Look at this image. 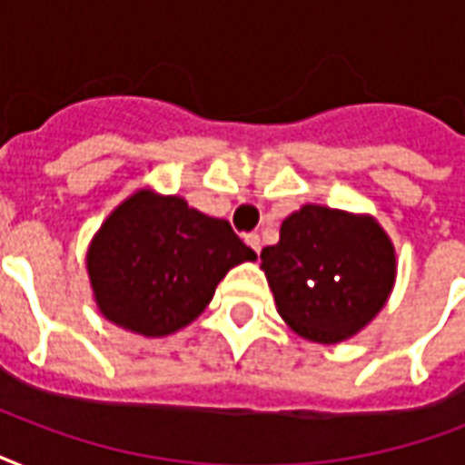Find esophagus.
Returning <instances> with one entry per match:
<instances>
[{"label":"esophagus","instance_id":"34e87169","mask_svg":"<svg viewBox=\"0 0 465 465\" xmlns=\"http://www.w3.org/2000/svg\"><path fill=\"white\" fill-rule=\"evenodd\" d=\"M246 243L251 248H253L255 253H261V248H262V241H261V236H258V233H248L246 236Z\"/></svg>","mask_w":465,"mask_h":465}]
</instances>
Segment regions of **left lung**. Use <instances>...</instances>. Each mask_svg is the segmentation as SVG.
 Returning <instances> with one entry per match:
<instances>
[{
    "instance_id": "obj_1",
    "label": "left lung",
    "mask_w": 465,
    "mask_h": 465,
    "mask_svg": "<svg viewBox=\"0 0 465 465\" xmlns=\"http://www.w3.org/2000/svg\"><path fill=\"white\" fill-rule=\"evenodd\" d=\"M261 261L284 323L323 345L357 335L396 282V251L379 222L323 204L292 212Z\"/></svg>"
}]
</instances>
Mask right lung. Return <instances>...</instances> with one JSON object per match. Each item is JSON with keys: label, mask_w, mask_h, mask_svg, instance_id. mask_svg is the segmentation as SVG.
<instances>
[{"label": "right lung", "mask_w": 465, "mask_h": 465, "mask_svg": "<svg viewBox=\"0 0 465 465\" xmlns=\"http://www.w3.org/2000/svg\"><path fill=\"white\" fill-rule=\"evenodd\" d=\"M255 253L229 222L178 195L137 190L98 229L86 253L94 299L111 323L163 338L193 323L233 265Z\"/></svg>", "instance_id": "add662e5"}]
</instances>
